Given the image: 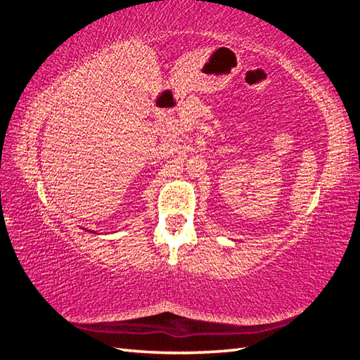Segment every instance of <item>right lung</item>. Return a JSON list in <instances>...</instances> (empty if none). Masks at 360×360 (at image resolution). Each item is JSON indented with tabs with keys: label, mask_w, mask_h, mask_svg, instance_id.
I'll return each instance as SVG.
<instances>
[{
	"label": "right lung",
	"mask_w": 360,
	"mask_h": 360,
	"mask_svg": "<svg viewBox=\"0 0 360 360\" xmlns=\"http://www.w3.org/2000/svg\"><path fill=\"white\" fill-rule=\"evenodd\" d=\"M91 233H95V231H91Z\"/></svg>",
	"instance_id": "obj_1"
}]
</instances>
